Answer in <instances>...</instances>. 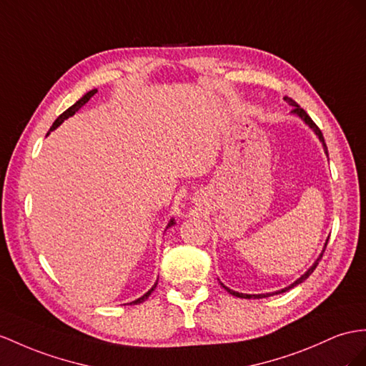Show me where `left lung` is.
Wrapping results in <instances>:
<instances>
[{"mask_svg":"<svg viewBox=\"0 0 366 366\" xmlns=\"http://www.w3.org/2000/svg\"><path fill=\"white\" fill-rule=\"evenodd\" d=\"M285 100H287L289 103H290V105H292L294 107V109L292 111H290V114H294V116H297V117H300V119H302L303 122H305V124L309 127V128H311L312 131H314V134L318 137V140H320V142H322V145H323V149H325V154L327 156V148H326V144H325V139H323V134H322V131L320 129H318V127L314 124V122H312V119L311 117H309L307 114H306V111L303 109V108H300L298 105H297V103L292 100V99H286L285 97ZM327 239H330V238H327ZM327 239H326V242H325V246H323V250H322V254L320 255H318V258L314 261V264L311 266V267H309L307 270H306V272L302 275V277H300V278H297L295 281H294V283L292 285H289V286H286V287H283V289H280V290H275V292H269V294H242V292H237V290H233V289H229L226 285H222L221 283V286L224 287V289H226L227 290V292L229 294H232V295H235V297H239V298H266V297H269V295H275V294H283V292H286V290H289V289H292L294 286H297V285H300V283H303V281L309 277V275H311L312 272H314V270H315V267H317V264H318V261H320L322 259V257H323V252H325V249H326V244H327Z\"/></svg>","mask_w":366,"mask_h":366,"instance_id":"8db88e82","label":"left lung"}]
</instances>
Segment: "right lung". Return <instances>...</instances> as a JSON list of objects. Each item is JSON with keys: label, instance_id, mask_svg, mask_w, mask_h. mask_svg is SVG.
Instances as JSON below:
<instances>
[{"label": "right lung", "instance_id": "1", "mask_svg": "<svg viewBox=\"0 0 366 366\" xmlns=\"http://www.w3.org/2000/svg\"><path fill=\"white\" fill-rule=\"evenodd\" d=\"M97 92V89H91V91H88L86 94H85V96H83L81 99H79L76 103H74V105L72 107H69L66 111H64L63 112V114H60L59 117H57V120H55L54 122V124H52V127H51V129H49V133H51V131H54L55 128H59L61 124H63V122L64 120H66V119H69V117H72L74 114H76V112L83 107V105H85V103H88V100L94 96V94H96ZM49 133L48 134H46V136H49ZM174 218H172L170 221H168V224H167V227H165V230L168 229V227H172V226H174ZM156 286H157V280H156V283L152 286V289H149L148 290V292H145L142 297H139L137 300H134V302H131L129 305H139V303H144L145 302V300L149 297V295H152V292H153V290L156 289Z\"/></svg>", "mask_w": 366, "mask_h": 366}]
</instances>
